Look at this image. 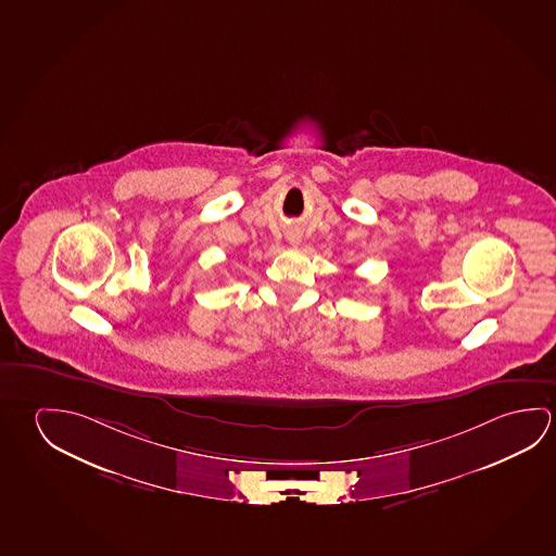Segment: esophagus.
Returning <instances> with one entry per match:
<instances>
[{"label": "esophagus", "mask_w": 556, "mask_h": 556, "mask_svg": "<svg viewBox=\"0 0 556 556\" xmlns=\"http://www.w3.org/2000/svg\"><path fill=\"white\" fill-rule=\"evenodd\" d=\"M289 240H291L292 247H296V244H299V242H301V238H299V237H292V238H289Z\"/></svg>", "instance_id": "obj_1"}]
</instances>
